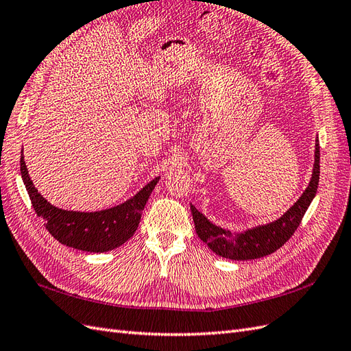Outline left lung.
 <instances>
[{
    "label": "left lung",
    "mask_w": 351,
    "mask_h": 351,
    "mask_svg": "<svg viewBox=\"0 0 351 351\" xmlns=\"http://www.w3.org/2000/svg\"><path fill=\"white\" fill-rule=\"evenodd\" d=\"M319 142L316 141L315 164L309 186L282 217L269 222V224L253 227L243 232H231L212 224L193 205H190L199 239L206 243L208 247L214 253L232 261L258 259L278 250L300 226L303 215L316 195L317 183H319Z\"/></svg>",
    "instance_id": "left-lung-1"
}]
</instances>
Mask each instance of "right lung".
<instances>
[{"mask_svg":"<svg viewBox=\"0 0 351 351\" xmlns=\"http://www.w3.org/2000/svg\"><path fill=\"white\" fill-rule=\"evenodd\" d=\"M20 171L36 215L45 221L49 234L69 247L90 253L112 250L134 234L142 210L159 180V177L154 178L121 205L97 212H77L51 205L38 192L29 177L23 154L20 158Z\"/></svg>","mask_w":351,"mask_h":351,"instance_id":"obj_1","label":"right lung"}]
</instances>
